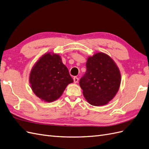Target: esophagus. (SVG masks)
<instances>
[{"instance_id":"esophagus-1","label":"esophagus","mask_w":149,"mask_h":149,"mask_svg":"<svg viewBox=\"0 0 149 149\" xmlns=\"http://www.w3.org/2000/svg\"><path fill=\"white\" fill-rule=\"evenodd\" d=\"M78 81H79V78L77 77H74V83H75V84L77 83Z\"/></svg>"}]
</instances>
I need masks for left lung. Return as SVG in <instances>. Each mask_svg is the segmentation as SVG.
I'll return each mask as SVG.
<instances>
[{"mask_svg": "<svg viewBox=\"0 0 149 149\" xmlns=\"http://www.w3.org/2000/svg\"><path fill=\"white\" fill-rule=\"evenodd\" d=\"M87 71L79 84L89 103L107 104L116 96L121 84V73L114 61L104 53H96L87 58Z\"/></svg>", "mask_w": 149, "mask_h": 149, "instance_id": "obj_1", "label": "left lung"}]
</instances>
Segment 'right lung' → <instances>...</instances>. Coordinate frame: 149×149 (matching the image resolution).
<instances>
[{
    "label": "right lung",
    "instance_id": "add662e5",
    "mask_svg": "<svg viewBox=\"0 0 149 149\" xmlns=\"http://www.w3.org/2000/svg\"><path fill=\"white\" fill-rule=\"evenodd\" d=\"M29 81L33 93L47 102L58 100L67 86L74 82L60 56L53 52L45 53L37 60Z\"/></svg>",
    "mask_w": 149,
    "mask_h": 149
}]
</instances>
